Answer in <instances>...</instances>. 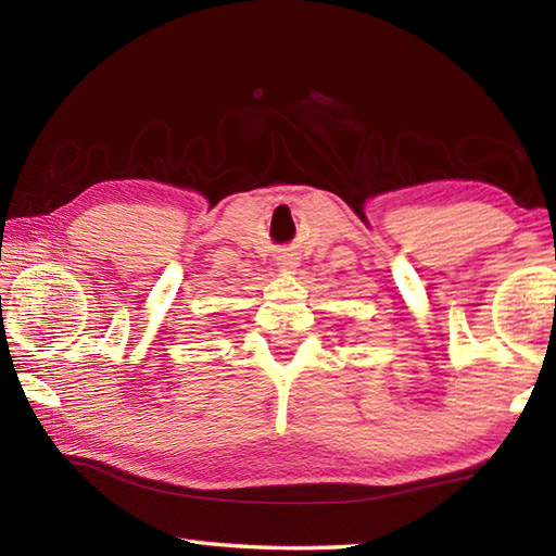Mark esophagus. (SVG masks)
Wrapping results in <instances>:
<instances>
[{
  "mask_svg": "<svg viewBox=\"0 0 556 556\" xmlns=\"http://www.w3.org/2000/svg\"><path fill=\"white\" fill-rule=\"evenodd\" d=\"M279 267L281 269H293V267H296V260H293V257H281L279 260Z\"/></svg>",
  "mask_w": 556,
  "mask_h": 556,
  "instance_id": "1",
  "label": "esophagus"
}]
</instances>
